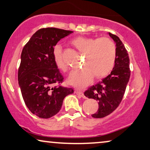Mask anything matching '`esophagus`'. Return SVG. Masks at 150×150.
I'll return each instance as SVG.
<instances>
[{"mask_svg":"<svg viewBox=\"0 0 150 150\" xmlns=\"http://www.w3.org/2000/svg\"><path fill=\"white\" fill-rule=\"evenodd\" d=\"M75 92L77 96H79L80 97H82V98H85V96H84L83 93L81 91H79V90H76Z\"/></svg>","mask_w":150,"mask_h":150,"instance_id":"1","label":"esophagus"}]
</instances>
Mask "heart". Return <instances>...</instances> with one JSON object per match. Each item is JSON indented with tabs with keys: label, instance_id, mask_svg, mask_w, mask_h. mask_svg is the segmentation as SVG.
Wrapping results in <instances>:
<instances>
[{
	"label": "heart",
	"instance_id": "b5f03b06",
	"mask_svg": "<svg viewBox=\"0 0 150 150\" xmlns=\"http://www.w3.org/2000/svg\"><path fill=\"white\" fill-rule=\"evenodd\" d=\"M71 42L85 56L82 62L83 68L73 71L70 75L69 81L72 85L83 88L91 82L93 77L96 79H102L113 70L116 59V46L109 38L77 37ZM53 56L57 67L67 72L68 67L62 59L60 46H55Z\"/></svg>",
	"mask_w": 150,
	"mask_h": 150
}]
</instances>
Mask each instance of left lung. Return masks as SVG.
<instances>
[{"label":"left lung","instance_id":"8db88e82","mask_svg":"<svg viewBox=\"0 0 150 150\" xmlns=\"http://www.w3.org/2000/svg\"><path fill=\"white\" fill-rule=\"evenodd\" d=\"M116 46V59L110 74L84 92L89 98L96 100L98 109L92 116L102 118L113 112L119 106L129 81L130 59L124 44L116 35L109 33Z\"/></svg>","mask_w":150,"mask_h":150}]
</instances>
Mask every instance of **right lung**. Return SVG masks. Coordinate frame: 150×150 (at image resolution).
I'll return each mask as SVG.
<instances>
[{"label": "right lung", "mask_w": 150, "mask_h": 150, "mask_svg": "<svg viewBox=\"0 0 150 150\" xmlns=\"http://www.w3.org/2000/svg\"><path fill=\"white\" fill-rule=\"evenodd\" d=\"M73 31L41 28L23 48L18 70V83L24 103L34 115L50 118L60 110L63 100L73 93L72 88L60 84L64 77L54 62L53 51L61 39Z\"/></svg>", "instance_id": "add662e5"}]
</instances>
